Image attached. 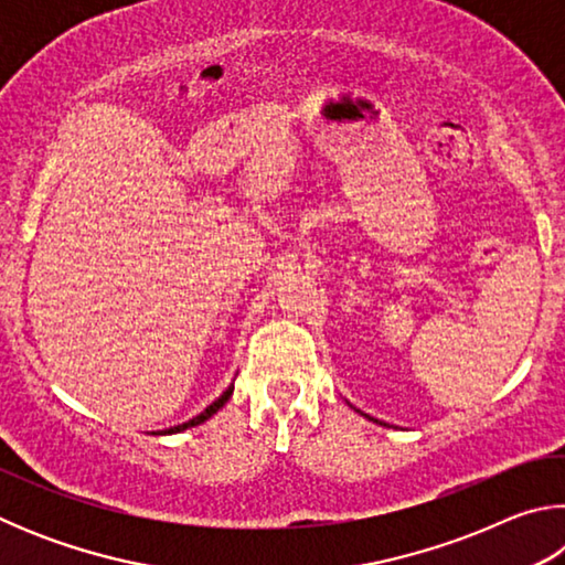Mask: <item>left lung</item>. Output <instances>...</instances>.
<instances>
[{
	"label": "left lung",
	"mask_w": 565,
	"mask_h": 565,
	"mask_svg": "<svg viewBox=\"0 0 565 565\" xmlns=\"http://www.w3.org/2000/svg\"><path fill=\"white\" fill-rule=\"evenodd\" d=\"M356 411H359V408H356ZM359 414H361V416H366V414H363V411H359ZM366 418H369V420H374V424H381V420H376V418H371V416H366ZM381 426H386V424H381Z\"/></svg>",
	"instance_id": "8db88e82"
}]
</instances>
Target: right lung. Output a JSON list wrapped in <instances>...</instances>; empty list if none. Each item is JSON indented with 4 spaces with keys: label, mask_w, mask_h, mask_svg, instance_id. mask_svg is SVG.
Wrapping results in <instances>:
<instances>
[{
    "label": "right lung",
    "mask_w": 565,
    "mask_h": 565,
    "mask_svg": "<svg viewBox=\"0 0 565 565\" xmlns=\"http://www.w3.org/2000/svg\"><path fill=\"white\" fill-rule=\"evenodd\" d=\"M232 394H234V384L228 386L222 396H218L216 401H212V404H209L202 414L199 416H194V418H189V420H184V424H179V426H171V428H167V431H157L159 436H167V434H181V431H186V428H194V426H199V424H204V420H209L212 418L218 408H222L228 398H232Z\"/></svg>",
    "instance_id": "right-lung-1"
}]
</instances>
